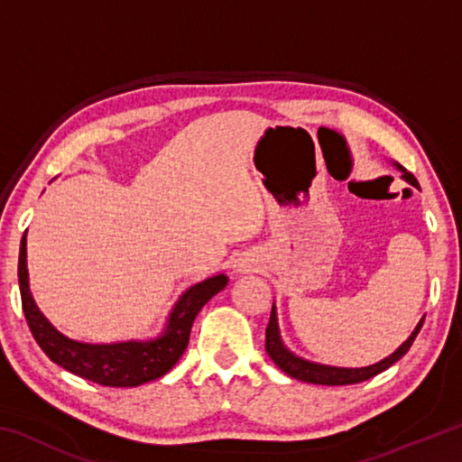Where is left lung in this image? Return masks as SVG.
I'll use <instances>...</instances> for the list:
<instances>
[{
	"label": "left lung",
	"mask_w": 462,
	"mask_h": 462,
	"mask_svg": "<svg viewBox=\"0 0 462 462\" xmlns=\"http://www.w3.org/2000/svg\"><path fill=\"white\" fill-rule=\"evenodd\" d=\"M403 179L405 181H410L411 185H418L416 177H413L411 173H403ZM421 324H424V318H421V322L416 326V330L411 332L410 338L405 340L393 355L383 358L381 363L365 366V369H338V366H324V365L303 361V358H297L295 355L289 353V350L283 346V342H281V338H279L277 314H275V308H273L267 332H264V348H267V353L273 358V363H275L281 371L287 373L289 377L306 381V383H316V385H355V383L371 379V377H374V374L383 373L385 369H389L391 365L400 361V358L410 350L413 340H416L418 332L421 330Z\"/></svg>",
	"instance_id": "8db88e82"
}]
</instances>
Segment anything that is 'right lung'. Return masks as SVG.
<instances>
[{
    "mask_svg": "<svg viewBox=\"0 0 462 462\" xmlns=\"http://www.w3.org/2000/svg\"><path fill=\"white\" fill-rule=\"evenodd\" d=\"M18 281L22 310L38 346L44 355L69 373L97 383L104 387H136L173 369L189 344L195 316L201 308L222 291L228 283L226 275H216L203 283L193 285L177 301L169 326L161 338L151 342H120V344H83L69 340L54 330L30 295L26 269V232L20 242Z\"/></svg>",
    "mask_w": 462,
    "mask_h": 462,
    "instance_id": "right-lung-1",
    "label": "right lung"
}]
</instances>
